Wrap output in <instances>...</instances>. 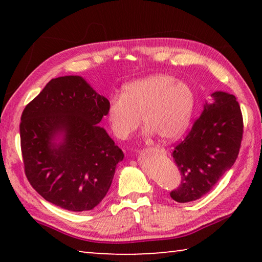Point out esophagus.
I'll use <instances>...</instances> for the list:
<instances>
[{
    "label": "esophagus",
    "mask_w": 262,
    "mask_h": 262,
    "mask_svg": "<svg viewBox=\"0 0 262 262\" xmlns=\"http://www.w3.org/2000/svg\"><path fill=\"white\" fill-rule=\"evenodd\" d=\"M151 150H152V151H155V152L159 154V155H166V151H165V150L162 149V148H152Z\"/></svg>",
    "instance_id": "1"
}]
</instances>
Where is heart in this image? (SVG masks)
Masks as SVG:
<instances>
[{
    "label": "heart",
    "mask_w": 262,
    "mask_h": 262,
    "mask_svg": "<svg viewBox=\"0 0 262 262\" xmlns=\"http://www.w3.org/2000/svg\"><path fill=\"white\" fill-rule=\"evenodd\" d=\"M195 103L188 83L156 74L123 85L121 97L110 100L106 114L114 135L121 140L139 127L142 115L147 134L156 133L164 141H174L189 128Z\"/></svg>",
    "instance_id": "1"
}]
</instances>
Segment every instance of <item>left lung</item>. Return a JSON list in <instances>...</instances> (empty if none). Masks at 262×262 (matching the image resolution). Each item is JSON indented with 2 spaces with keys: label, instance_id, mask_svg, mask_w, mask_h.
Segmentation results:
<instances>
[{
  "label": "left lung",
  "instance_id": "obj_1",
  "mask_svg": "<svg viewBox=\"0 0 262 262\" xmlns=\"http://www.w3.org/2000/svg\"><path fill=\"white\" fill-rule=\"evenodd\" d=\"M172 156L181 184L172 190L174 201H195L215 187L236 162L243 137V117L236 97L215 91Z\"/></svg>",
  "mask_w": 262,
  "mask_h": 262
}]
</instances>
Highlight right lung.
Listing matches in <instances>:
<instances>
[{"label": "right lung", "mask_w": 262, "mask_h": 262, "mask_svg": "<svg viewBox=\"0 0 262 262\" xmlns=\"http://www.w3.org/2000/svg\"><path fill=\"white\" fill-rule=\"evenodd\" d=\"M107 98L81 76L53 78L26 105L20 145L26 178L46 201L70 211L94 209L123 159L103 127Z\"/></svg>", "instance_id": "obj_1"}]
</instances>
